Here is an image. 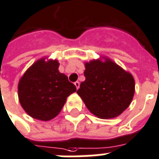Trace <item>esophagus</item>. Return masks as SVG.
<instances>
[{"label":"esophagus","mask_w":159,"mask_h":159,"mask_svg":"<svg viewBox=\"0 0 159 159\" xmlns=\"http://www.w3.org/2000/svg\"><path fill=\"white\" fill-rule=\"evenodd\" d=\"M74 84H75V86H76V87H77V89H78V88H79V87H80V82H76Z\"/></svg>","instance_id":"1"}]
</instances>
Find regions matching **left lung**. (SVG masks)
Wrapping results in <instances>:
<instances>
[{
    "instance_id": "left-lung-1",
    "label": "left lung",
    "mask_w": 159,
    "mask_h": 159,
    "mask_svg": "<svg viewBox=\"0 0 159 159\" xmlns=\"http://www.w3.org/2000/svg\"><path fill=\"white\" fill-rule=\"evenodd\" d=\"M86 80L77 91L87 109L101 119L115 118L130 105L134 94V79L126 72L105 57L85 63Z\"/></svg>"
}]
</instances>
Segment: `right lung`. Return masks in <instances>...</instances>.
Instances as JSON below:
<instances>
[{
	"label": "right lung",
	"instance_id": "add662e5",
	"mask_svg": "<svg viewBox=\"0 0 159 159\" xmlns=\"http://www.w3.org/2000/svg\"><path fill=\"white\" fill-rule=\"evenodd\" d=\"M58 67L57 60L46 62L43 57L29 67L20 80L19 101L31 117L50 120L59 114L67 97L77 91Z\"/></svg>",
	"mask_w": 159,
	"mask_h": 159
}]
</instances>
